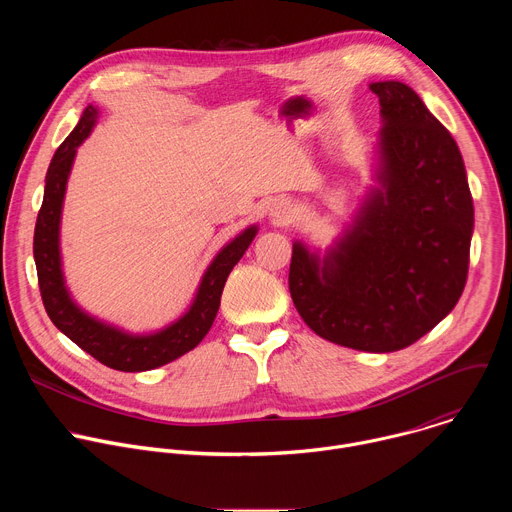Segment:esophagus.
I'll return each instance as SVG.
<instances>
[{
	"label": "esophagus",
	"instance_id": "esophagus-1",
	"mask_svg": "<svg viewBox=\"0 0 512 512\" xmlns=\"http://www.w3.org/2000/svg\"><path fill=\"white\" fill-rule=\"evenodd\" d=\"M296 214H298L296 206L285 198H277L269 208V218L273 221V225H277V227H285L289 223H294Z\"/></svg>",
	"mask_w": 512,
	"mask_h": 512
}]
</instances>
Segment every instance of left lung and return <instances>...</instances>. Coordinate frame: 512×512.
<instances>
[{
	"mask_svg": "<svg viewBox=\"0 0 512 512\" xmlns=\"http://www.w3.org/2000/svg\"><path fill=\"white\" fill-rule=\"evenodd\" d=\"M383 127L375 182L324 255L296 241L289 294L322 338L364 352L401 350L458 304L474 204L458 143L399 81L371 83Z\"/></svg>",
	"mask_w": 512,
	"mask_h": 512,
	"instance_id": "8db88e82",
	"label": "left lung"
}]
</instances>
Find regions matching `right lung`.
I'll list each match as a JSON object with an SVG mask.
<instances>
[{"instance_id":"1","label":"right lung","mask_w":512,"mask_h":512,"mask_svg":"<svg viewBox=\"0 0 512 512\" xmlns=\"http://www.w3.org/2000/svg\"><path fill=\"white\" fill-rule=\"evenodd\" d=\"M97 115L99 111L95 105H89L83 111L81 121L62 141L48 166L44 200L34 229V261L38 271V285L46 314L50 316L52 324L77 346L115 371H152L190 352L208 334L218 306H221L225 281L255 239L257 225H251L239 233L231 243L216 253L200 279L190 308L166 328L150 334H131L87 314L70 298V291L64 283L60 257V216L66 182L72 162H75L77 156V148L91 135Z\"/></svg>"}]
</instances>
